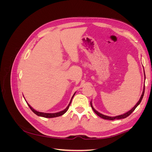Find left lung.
Instances as JSON below:
<instances>
[{
  "label": "left lung",
  "instance_id": "left-lung-1",
  "mask_svg": "<svg viewBox=\"0 0 152 152\" xmlns=\"http://www.w3.org/2000/svg\"><path fill=\"white\" fill-rule=\"evenodd\" d=\"M144 93H145V87H144V89H143V91H142V94H141V97H140V99H139V101H138V102H137V103L136 104V105L134 106V107H133L131 110H130L129 111H128L127 112H126V113H124V114H122V115H118V116H115V117H109V116L104 115H103V114H102V113H100L98 112V111H96V110L94 108V107H93V104H92V102H91V107L92 109L93 110V111L95 112L96 114H97L98 115L99 117H100L101 118H103V119H106V120L113 121V120H115V119L125 118H126L127 117H128L129 115H130L133 112V111H134V110L136 109V108L137 107V106H138V105L140 104V103H141V100H142V98H143Z\"/></svg>",
  "mask_w": 152,
  "mask_h": 152
}]
</instances>
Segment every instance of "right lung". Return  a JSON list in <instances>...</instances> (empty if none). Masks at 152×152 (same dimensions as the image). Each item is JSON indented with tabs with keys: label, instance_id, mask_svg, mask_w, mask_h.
<instances>
[{
	"label": "right lung",
	"instance_id": "1",
	"mask_svg": "<svg viewBox=\"0 0 152 152\" xmlns=\"http://www.w3.org/2000/svg\"><path fill=\"white\" fill-rule=\"evenodd\" d=\"M75 94V93H74V94L73 95L72 98V99H71V100H70V103L68 104V107H67L65 110H62V111L57 112V113H44V112H38V111H36V110H34L33 108H32L28 103H27V102H26V103H27V104H28V107H30V108L31 110V111L33 112L35 114H36L37 115H38V116H39V117H45V118H54V117H57L61 116L62 115H63L64 113H65L66 112V111L68 110L69 107H70V104H71V103H72V99H73V96H74Z\"/></svg>",
	"mask_w": 152,
	"mask_h": 152
}]
</instances>
